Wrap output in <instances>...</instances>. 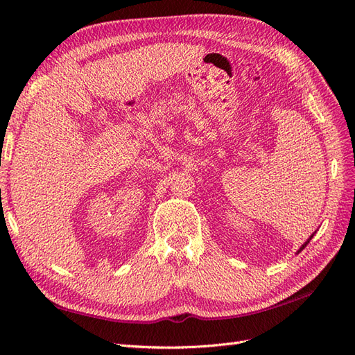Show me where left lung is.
Here are the masks:
<instances>
[{"mask_svg": "<svg viewBox=\"0 0 355 355\" xmlns=\"http://www.w3.org/2000/svg\"><path fill=\"white\" fill-rule=\"evenodd\" d=\"M314 234H315V232H313V234H311V237H309V239H308V240H306V241H305V243H304V244H302V247H300V249H299V250H297V253H300V252H302V250H304V249H305V247H306V245H308V243H309V241H311V239H313V237H314ZM297 253H296V254H297Z\"/></svg>", "mask_w": 355, "mask_h": 355, "instance_id": "8db88e82", "label": "left lung"}]
</instances>
